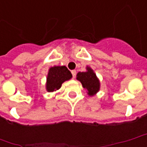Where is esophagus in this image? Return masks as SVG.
Wrapping results in <instances>:
<instances>
[{
	"label": "esophagus",
	"instance_id": "34e87169",
	"mask_svg": "<svg viewBox=\"0 0 147 147\" xmlns=\"http://www.w3.org/2000/svg\"><path fill=\"white\" fill-rule=\"evenodd\" d=\"M71 74H72V77H73V78H75V77H76V71L72 70L71 71Z\"/></svg>",
	"mask_w": 147,
	"mask_h": 147
}]
</instances>
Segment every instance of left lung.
Segmentation results:
<instances>
[{"mask_svg":"<svg viewBox=\"0 0 147 147\" xmlns=\"http://www.w3.org/2000/svg\"><path fill=\"white\" fill-rule=\"evenodd\" d=\"M76 79L81 82L83 88L87 90V94L93 96L98 92L100 89V82L96 74L90 67H86V71L79 72Z\"/></svg>","mask_w":147,"mask_h":147,"instance_id":"left-lung-1","label":"left lung"}]
</instances>
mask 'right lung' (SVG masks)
I'll use <instances>...</instances> for the list:
<instances>
[{
  "label": "right lung",
  "instance_id": "right-lung-1",
  "mask_svg": "<svg viewBox=\"0 0 147 147\" xmlns=\"http://www.w3.org/2000/svg\"><path fill=\"white\" fill-rule=\"evenodd\" d=\"M72 77L71 71L65 66H54L49 68L46 79V90L53 92L61 88L62 83Z\"/></svg>",
  "mask_w": 147,
  "mask_h": 147
}]
</instances>
